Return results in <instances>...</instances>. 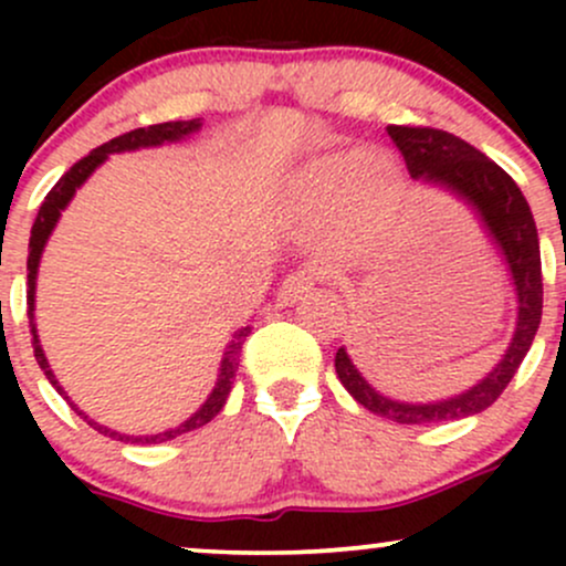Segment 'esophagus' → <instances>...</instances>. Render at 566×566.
Wrapping results in <instances>:
<instances>
[{
  "mask_svg": "<svg viewBox=\"0 0 566 566\" xmlns=\"http://www.w3.org/2000/svg\"><path fill=\"white\" fill-rule=\"evenodd\" d=\"M311 290H314V276H311L308 271H297V274H290L282 282V287L276 292V303L287 308V305L303 301Z\"/></svg>",
  "mask_w": 566,
  "mask_h": 566,
  "instance_id": "1",
  "label": "esophagus"
}]
</instances>
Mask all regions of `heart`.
Wrapping results in <instances>:
<instances>
[{"label": "heart", "mask_w": 566, "mask_h": 566, "mask_svg": "<svg viewBox=\"0 0 566 566\" xmlns=\"http://www.w3.org/2000/svg\"><path fill=\"white\" fill-rule=\"evenodd\" d=\"M405 175L391 154H319L301 161L279 184V210L305 229L322 227L324 250L337 261H359L382 242L399 210Z\"/></svg>", "instance_id": "obj_1"}]
</instances>
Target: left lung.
<instances>
[{"instance_id":"1","label":"left lung","mask_w":566,"mask_h":566,"mask_svg":"<svg viewBox=\"0 0 566 566\" xmlns=\"http://www.w3.org/2000/svg\"><path fill=\"white\" fill-rule=\"evenodd\" d=\"M388 135L407 161V170L423 186L444 188L471 207L490 242L497 247L516 292V327L497 361L482 380L465 391L437 401H401L380 394L350 361L346 346L337 348L335 373L346 391L373 415L405 426L450 423L471 418L495 405L535 340L543 316L541 239L522 188L495 161L486 159L471 143L433 127L388 125Z\"/></svg>"}]
</instances>
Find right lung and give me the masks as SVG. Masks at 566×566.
<instances>
[{
  "label": "right lung",
  "instance_id": "add662e5",
  "mask_svg": "<svg viewBox=\"0 0 566 566\" xmlns=\"http://www.w3.org/2000/svg\"><path fill=\"white\" fill-rule=\"evenodd\" d=\"M201 129V119H188V122H165V125H151V127H140V129H133V133H125L119 135V138L103 143V146L93 148V151L87 154V157L76 161L71 170L63 175L61 180L53 186V191L48 193L42 201V207H39L36 212V220L34 226H31V239H29V261H25V271H29V290H25V303H29V327H31V335H34V356H36V365L42 367L44 378L53 382V388L57 394L63 396V399L69 401L71 409H74L76 415H80L82 420H87V426H93L97 433H103V437L108 439H116V441H129V444H161V441H170L175 437H180V433H188L193 431V428H201L210 423L212 418L223 409L226 399H229L231 394V386H233V378H237V369H239V354H242V346L247 340V335L252 333V327L247 324V327L237 329L233 337L229 340V346L223 350V359H220V367H218V380H216V388H212L210 396L205 399V405H201L197 412L191 415V418H186L184 423L175 426V428H167V431L161 433H146V437H129V433H122V431H114V428L108 426H101L95 423L90 415H84L80 407L71 401V396L63 391V386L57 382L55 373L50 369V361L48 356H44L42 350V343H39V335H36V274H39V261H42V252H44V244H48L50 233L55 231L57 220H61V212L66 210L69 201L74 199V193L80 191V186H84V180L93 175L97 167L103 165L112 154H122V151H140V148H157V146H165V143H178V140H186L191 138V135H197Z\"/></svg>",
  "mask_w": 566,
  "mask_h": 566
}]
</instances>
